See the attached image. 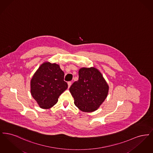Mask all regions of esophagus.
Here are the masks:
<instances>
[{"label": "esophagus", "instance_id": "1", "mask_svg": "<svg viewBox=\"0 0 153 153\" xmlns=\"http://www.w3.org/2000/svg\"><path fill=\"white\" fill-rule=\"evenodd\" d=\"M68 88L70 87L71 86V85H72V82H71V81L68 82Z\"/></svg>", "mask_w": 153, "mask_h": 153}]
</instances>
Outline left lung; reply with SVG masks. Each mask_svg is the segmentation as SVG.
<instances>
[{"label":"left lung","instance_id":"left-lung-1","mask_svg":"<svg viewBox=\"0 0 153 153\" xmlns=\"http://www.w3.org/2000/svg\"><path fill=\"white\" fill-rule=\"evenodd\" d=\"M69 91L79 109L92 112L98 109L107 97L109 86L96 68H81L79 71V80Z\"/></svg>","mask_w":153,"mask_h":153}]
</instances>
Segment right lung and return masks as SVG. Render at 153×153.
Instances as JSON below:
<instances>
[{
	"mask_svg": "<svg viewBox=\"0 0 153 153\" xmlns=\"http://www.w3.org/2000/svg\"><path fill=\"white\" fill-rule=\"evenodd\" d=\"M64 79V73L58 64L45 61L39 66L30 81V92L41 108L49 109L57 102L68 88Z\"/></svg>",
	"mask_w": 153,
	"mask_h": 153,
	"instance_id": "1",
	"label": "right lung"
}]
</instances>
